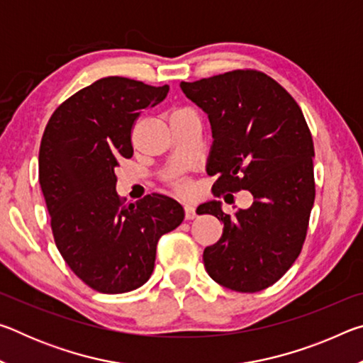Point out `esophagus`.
<instances>
[{"instance_id": "esophagus-1", "label": "esophagus", "mask_w": 363, "mask_h": 363, "mask_svg": "<svg viewBox=\"0 0 363 363\" xmlns=\"http://www.w3.org/2000/svg\"><path fill=\"white\" fill-rule=\"evenodd\" d=\"M184 213H186V219H187V220L194 219V218L196 216L195 206H192V205H186V206H184Z\"/></svg>"}]
</instances>
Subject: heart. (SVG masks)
Wrapping results in <instances>:
<instances>
[{
    "label": "heart",
    "instance_id": "obj_1",
    "mask_svg": "<svg viewBox=\"0 0 363 363\" xmlns=\"http://www.w3.org/2000/svg\"><path fill=\"white\" fill-rule=\"evenodd\" d=\"M177 190H179V192H182V194H187L189 190H190V187H189V184H184L182 182V184H177Z\"/></svg>",
    "mask_w": 363,
    "mask_h": 363
}]
</instances>
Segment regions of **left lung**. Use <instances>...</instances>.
<instances>
[{
  "label": "left lung",
  "instance_id": "8db88e82",
  "mask_svg": "<svg viewBox=\"0 0 363 363\" xmlns=\"http://www.w3.org/2000/svg\"><path fill=\"white\" fill-rule=\"evenodd\" d=\"M181 89L211 123L206 173L218 176L214 194L248 190L255 199L235 216L216 200L200 205L199 214L224 224L203 251L205 269L229 290L261 291L284 277L306 240L315 199L309 126L290 93L262 72L233 70Z\"/></svg>",
  "mask_w": 363,
  "mask_h": 363
}]
</instances>
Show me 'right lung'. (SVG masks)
Here are the masks:
<instances>
[{"label":"right lung","mask_w":363,"mask_h":363,"mask_svg":"<svg viewBox=\"0 0 363 363\" xmlns=\"http://www.w3.org/2000/svg\"><path fill=\"white\" fill-rule=\"evenodd\" d=\"M168 91V84L101 78L60 104L43 133L40 186L54 242L73 274L99 293L143 286L160 237L184 220L169 196L152 194L125 205L115 190L116 168L133 157L134 121Z\"/></svg>","instance_id":"add662e5"}]
</instances>
